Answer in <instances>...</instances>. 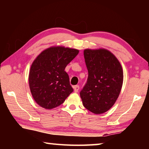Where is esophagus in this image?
Masks as SVG:
<instances>
[{"label": "esophagus", "mask_w": 149, "mask_h": 149, "mask_svg": "<svg viewBox=\"0 0 149 149\" xmlns=\"http://www.w3.org/2000/svg\"><path fill=\"white\" fill-rule=\"evenodd\" d=\"M74 92L75 93H77L78 91H79V85H75V86H74Z\"/></svg>", "instance_id": "1"}]
</instances>
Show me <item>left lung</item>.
I'll list each match as a JSON object with an SVG mask.
<instances>
[{"label": "left lung", "instance_id": "left-lung-1", "mask_svg": "<svg viewBox=\"0 0 149 149\" xmlns=\"http://www.w3.org/2000/svg\"><path fill=\"white\" fill-rule=\"evenodd\" d=\"M84 55L88 78L80 97L88 110L102 114L112 107L119 97L123 81L122 67L107 49H85Z\"/></svg>", "mask_w": 149, "mask_h": 149}]
</instances>
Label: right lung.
Masks as SVG:
<instances>
[{
    "instance_id": "1",
    "label": "right lung",
    "mask_w": 149,
    "mask_h": 149,
    "mask_svg": "<svg viewBox=\"0 0 149 149\" xmlns=\"http://www.w3.org/2000/svg\"><path fill=\"white\" fill-rule=\"evenodd\" d=\"M79 53V50L54 46L42 51L34 60L29 74L32 97L45 109L58 107L73 92L65 68Z\"/></svg>"
}]
</instances>
